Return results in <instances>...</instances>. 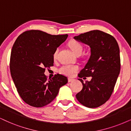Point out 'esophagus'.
<instances>
[{"mask_svg":"<svg viewBox=\"0 0 131 131\" xmlns=\"http://www.w3.org/2000/svg\"><path fill=\"white\" fill-rule=\"evenodd\" d=\"M73 80H74V79H73V78H68V81L69 82V83H70V82L73 81Z\"/></svg>","mask_w":131,"mask_h":131,"instance_id":"1","label":"esophagus"}]
</instances>
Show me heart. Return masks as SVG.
<instances>
[{
    "label": "heart",
    "mask_w": 131,
    "mask_h": 131,
    "mask_svg": "<svg viewBox=\"0 0 131 131\" xmlns=\"http://www.w3.org/2000/svg\"><path fill=\"white\" fill-rule=\"evenodd\" d=\"M69 46L70 48L73 51V53L76 55L81 54L83 51V46L80 42L78 41H72L69 43ZM59 51V48H57L55 50V51L53 53V56L54 59H55L57 56V54ZM78 66L76 65H69V64H65L63 65L59 69V72L61 73L64 74V75L67 76H72L75 72H77L78 70Z\"/></svg>",
    "instance_id": "b5f03b06"
}]
</instances>
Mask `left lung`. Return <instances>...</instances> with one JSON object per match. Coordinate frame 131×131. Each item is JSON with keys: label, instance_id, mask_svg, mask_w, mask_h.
Instances as JSON below:
<instances>
[{"label": "left lung", "instance_id": "obj_1", "mask_svg": "<svg viewBox=\"0 0 131 131\" xmlns=\"http://www.w3.org/2000/svg\"><path fill=\"white\" fill-rule=\"evenodd\" d=\"M74 39L89 46L91 52L88 63L78 74L83 86L76 97L83 106L98 107L110 98L120 73L118 44L112 35L100 30L82 33ZM84 76H91L92 80L84 83L81 78Z\"/></svg>", "mask_w": 131, "mask_h": 131}]
</instances>
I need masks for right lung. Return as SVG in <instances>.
I'll return each mask as SVG.
<instances>
[{
	"label": "right lung",
	"instance_id": "1",
	"mask_svg": "<svg viewBox=\"0 0 131 131\" xmlns=\"http://www.w3.org/2000/svg\"><path fill=\"white\" fill-rule=\"evenodd\" d=\"M67 36L31 30L16 40L10 56L11 75L19 95L30 106L41 107L50 103L68 82L60 74L50 80L44 75L46 68L53 66V53Z\"/></svg>",
	"mask_w": 131,
	"mask_h": 131
}]
</instances>
